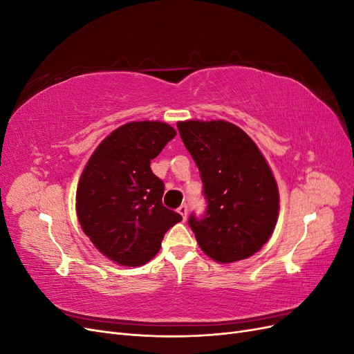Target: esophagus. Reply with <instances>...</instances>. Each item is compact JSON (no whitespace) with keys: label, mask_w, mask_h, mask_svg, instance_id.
Wrapping results in <instances>:
<instances>
[{"label":"esophagus","mask_w":354,"mask_h":354,"mask_svg":"<svg viewBox=\"0 0 354 354\" xmlns=\"http://www.w3.org/2000/svg\"><path fill=\"white\" fill-rule=\"evenodd\" d=\"M177 211H178L180 216L183 217V220H186V218H187V205H181Z\"/></svg>","instance_id":"34e87169"}]
</instances>
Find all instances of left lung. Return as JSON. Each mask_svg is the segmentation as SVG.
<instances>
[{
  "label": "left lung",
  "instance_id": "1",
  "mask_svg": "<svg viewBox=\"0 0 354 354\" xmlns=\"http://www.w3.org/2000/svg\"><path fill=\"white\" fill-rule=\"evenodd\" d=\"M196 162L208 208L190 216L189 226L209 259L229 264L259 252L270 239L279 216V189L252 138L232 122H177Z\"/></svg>",
  "mask_w": 354,
  "mask_h": 354
}]
</instances>
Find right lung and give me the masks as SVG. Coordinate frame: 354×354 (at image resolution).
Masks as SVG:
<instances>
[{"instance_id":"obj_1","label":"right lung","mask_w":354,"mask_h":354,"mask_svg":"<svg viewBox=\"0 0 354 354\" xmlns=\"http://www.w3.org/2000/svg\"><path fill=\"white\" fill-rule=\"evenodd\" d=\"M162 121H133L104 137L85 164L77 187L84 233L104 257L125 267L151 261L181 216L162 205L164 183L151 160L174 138Z\"/></svg>"}]
</instances>
